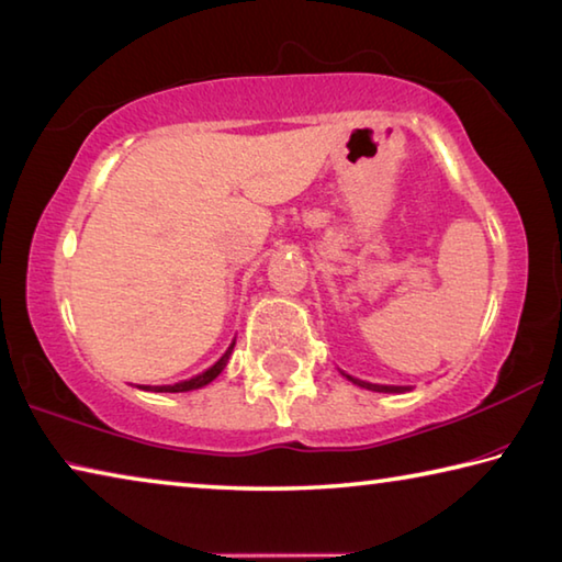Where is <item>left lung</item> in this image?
Here are the masks:
<instances>
[{"label":"left lung","mask_w":562,"mask_h":562,"mask_svg":"<svg viewBox=\"0 0 562 562\" xmlns=\"http://www.w3.org/2000/svg\"><path fill=\"white\" fill-rule=\"evenodd\" d=\"M351 379V375H349ZM353 383H359L361 387H369V391H379V393H401V391H407V387H401V385H375V383H363V381H356L351 379Z\"/></svg>","instance_id":"8db88e82"}]
</instances>
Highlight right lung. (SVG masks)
<instances>
[{
    "mask_svg": "<svg viewBox=\"0 0 562 562\" xmlns=\"http://www.w3.org/2000/svg\"><path fill=\"white\" fill-rule=\"evenodd\" d=\"M231 351H233V346H231V349H228L226 353H223V359H221L216 366H211L209 371H203L201 375H196V379L181 381V383H175V385H155V387H149V385H147V391H155V393H183V391H193V387L206 385V383H211V381L216 379V375L223 371V366H226Z\"/></svg>",
    "mask_w": 562,
    "mask_h": 562,
    "instance_id": "obj_1",
    "label": "right lung"
}]
</instances>
